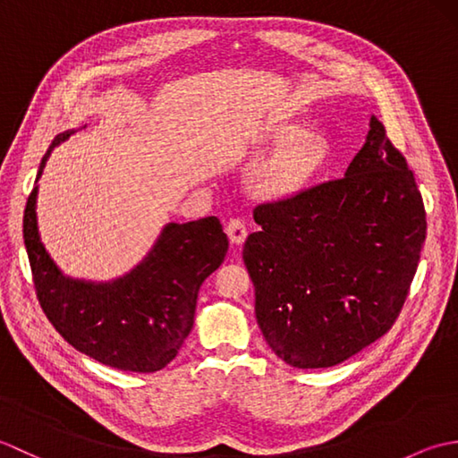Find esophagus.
<instances>
[{
    "label": "esophagus",
    "mask_w": 458,
    "mask_h": 458,
    "mask_svg": "<svg viewBox=\"0 0 458 458\" xmlns=\"http://www.w3.org/2000/svg\"><path fill=\"white\" fill-rule=\"evenodd\" d=\"M226 234L230 238V242L234 246H240L244 244V240L248 236V228H246V222L240 220V218H232L228 224H226Z\"/></svg>",
    "instance_id": "34e87169"
}]
</instances>
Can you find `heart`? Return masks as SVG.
Returning a JSON list of instances; mask_svg holds the SVG:
<instances>
[{
  "instance_id": "obj_1",
  "label": "heart",
  "mask_w": 458,
  "mask_h": 458,
  "mask_svg": "<svg viewBox=\"0 0 458 458\" xmlns=\"http://www.w3.org/2000/svg\"><path fill=\"white\" fill-rule=\"evenodd\" d=\"M276 145L254 171V189L264 197H295L313 182L330 159L325 135L305 131L299 123H279L269 131Z\"/></svg>"
}]
</instances>
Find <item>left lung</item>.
I'll return each instance as SVG.
<instances>
[{"label": "left lung", "mask_w": 458, "mask_h": 458, "mask_svg": "<svg viewBox=\"0 0 458 458\" xmlns=\"http://www.w3.org/2000/svg\"><path fill=\"white\" fill-rule=\"evenodd\" d=\"M242 258L266 343L293 368L344 362L395 323L427 234L421 192L384 123L335 179L254 208Z\"/></svg>", "instance_id": "obj_1"}]
</instances>
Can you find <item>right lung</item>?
<instances>
[{
  "instance_id": "add662e5",
  "label": "right lung",
  "mask_w": 458,
  "mask_h": 458,
  "mask_svg": "<svg viewBox=\"0 0 458 458\" xmlns=\"http://www.w3.org/2000/svg\"><path fill=\"white\" fill-rule=\"evenodd\" d=\"M74 130L58 133L48 155ZM37 181L29 194L23 238L37 299L68 344L100 364L123 372H157L177 356L194 325L202 281L228 251V236L216 216L169 222L149 254L112 281L66 277L45 250L37 228Z\"/></svg>"
}]
</instances>
